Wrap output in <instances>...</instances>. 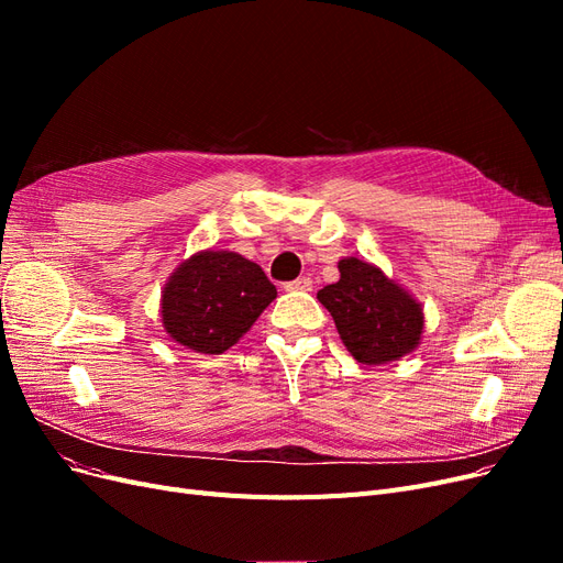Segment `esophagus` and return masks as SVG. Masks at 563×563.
<instances>
[{"instance_id": "1", "label": "esophagus", "mask_w": 563, "mask_h": 563, "mask_svg": "<svg viewBox=\"0 0 563 563\" xmlns=\"http://www.w3.org/2000/svg\"><path fill=\"white\" fill-rule=\"evenodd\" d=\"M286 291H312V279L310 277H298L294 282L284 284Z\"/></svg>"}]
</instances>
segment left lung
<instances>
[{"label": "left lung", "instance_id": "8db88e82", "mask_svg": "<svg viewBox=\"0 0 563 563\" xmlns=\"http://www.w3.org/2000/svg\"><path fill=\"white\" fill-rule=\"evenodd\" d=\"M340 279L323 286L319 302L335 321L347 352L360 364L380 366L411 354L422 338V305L401 284L360 258L338 263Z\"/></svg>", "mask_w": 563, "mask_h": 563}]
</instances>
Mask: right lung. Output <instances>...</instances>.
<instances>
[{
	"mask_svg": "<svg viewBox=\"0 0 563 563\" xmlns=\"http://www.w3.org/2000/svg\"><path fill=\"white\" fill-rule=\"evenodd\" d=\"M277 298L261 265L234 251H197L183 261L162 291L164 331L178 345L223 354Z\"/></svg>",
	"mask_w": 563,
	"mask_h": 563,
	"instance_id": "1",
	"label": "right lung"
}]
</instances>
